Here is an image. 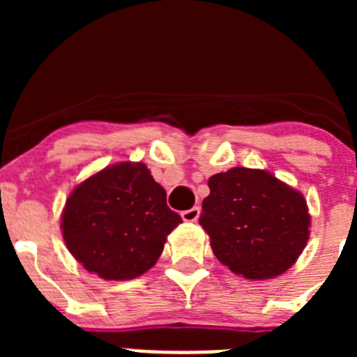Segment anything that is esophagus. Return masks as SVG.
Returning <instances> with one entry per match:
<instances>
[{
  "instance_id": "1",
  "label": "esophagus",
  "mask_w": 357,
  "mask_h": 357,
  "mask_svg": "<svg viewBox=\"0 0 357 357\" xmlns=\"http://www.w3.org/2000/svg\"><path fill=\"white\" fill-rule=\"evenodd\" d=\"M181 216H182V220H184V222H197L198 216H200V209H198V207H191V209L184 211Z\"/></svg>"
}]
</instances>
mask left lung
Masks as SVG:
<instances>
[{
  "mask_svg": "<svg viewBox=\"0 0 357 357\" xmlns=\"http://www.w3.org/2000/svg\"><path fill=\"white\" fill-rule=\"evenodd\" d=\"M207 184L198 222L218 261L247 279L284 273L309 238L304 197L264 169L232 168Z\"/></svg>",
  "mask_w": 357,
  "mask_h": 357,
  "instance_id": "8db88e82",
  "label": "left lung"
}]
</instances>
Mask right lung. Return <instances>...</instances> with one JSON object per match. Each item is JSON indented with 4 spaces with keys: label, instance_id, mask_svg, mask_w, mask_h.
<instances>
[{
    "label": "right lung",
    "instance_id": "right-lung-1",
    "mask_svg": "<svg viewBox=\"0 0 357 357\" xmlns=\"http://www.w3.org/2000/svg\"><path fill=\"white\" fill-rule=\"evenodd\" d=\"M181 222L144 164L119 162L73 189L62 236L85 270L107 280H128L157 263Z\"/></svg>",
    "mask_w": 357,
    "mask_h": 357
}]
</instances>
